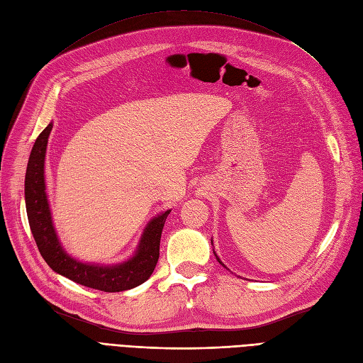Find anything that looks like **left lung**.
<instances>
[{"mask_svg": "<svg viewBox=\"0 0 363 363\" xmlns=\"http://www.w3.org/2000/svg\"><path fill=\"white\" fill-rule=\"evenodd\" d=\"M212 245H213V242H212ZM213 252H215V251H213ZM215 257H216V260H218V262H219V263H221V265H223V267H224V268H227V267H225V265H224V263H223V262H221V260H219V257H218V256H216V252H215Z\"/></svg>", "mask_w": 363, "mask_h": 363, "instance_id": "8db88e82", "label": "left lung"}]
</instances>
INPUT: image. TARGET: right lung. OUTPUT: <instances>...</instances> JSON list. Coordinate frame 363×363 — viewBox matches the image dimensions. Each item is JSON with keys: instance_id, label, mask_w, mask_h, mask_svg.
I'll list each match as a JSON object with an SVG mask.
<instances>
[{"instance_id": "obj_1", "label": "right lung", "mask_w": 363, "mask_h": 363, "mask_svg": "<svg viewBox=\"0 0 363 363\" xmlns=\"http://www.w3.org/2000/svg\"><path fill=\"white\" fill-rule=\"evenodd\" d=\"M51 130L52 123H50L38 136L31 148L26 172V207L28 224L43 260L54 272L92 289L121 292L139 286L150 279L157 265L162 230L171 211H164L150 219L140 236L135 255L124 262L101 265V263L82 262L69 256L65 251L56 228H54L47 195L45 152Z\"/></svg>"}]
</instances>
